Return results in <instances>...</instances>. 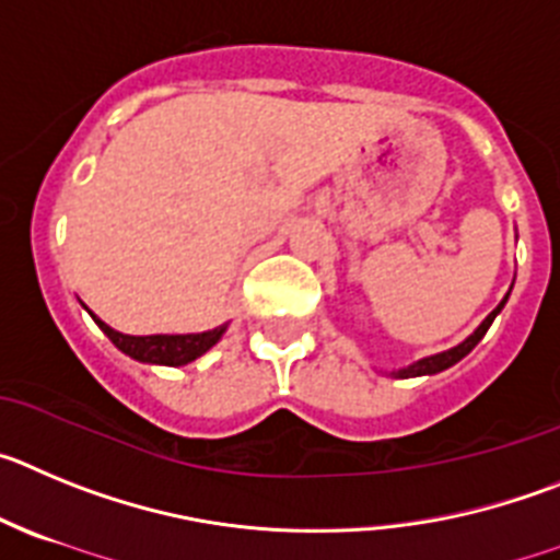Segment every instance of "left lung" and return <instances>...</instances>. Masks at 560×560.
I'll list each match as a JSON object with an SVG mask.
<instances>
[{
	"label": "left lung",
	"mask_w": 560,
	"mask_h": 560,
	"mask_svg": "<svg viewBox=\"0 0 560 560\" xmlns=\"http://www.w3.org/2000/svg\"><path fill=\"white\" fill-rule=\"evenodd\" d=\"M508 295H511V292H508ZM508 295H505V299L500 301V306H497V310H493L491 315H488L486 320H482V324L477 326L475 335H468L466 340L460 342V346H455V349H450V351H441V354L424 357V360L412 362V365H407V368H399V371H393V376H399V380H407V376H427V374H438V371H446V368H452V365H455V362H460L463 357H466L468 351L475 349L477 342H480L482 337H486L488 326H491V324H493V317H497V315H500V312H502V306H505Z\"/></svg>",
	"instance_id": "1"
}]
</instances>
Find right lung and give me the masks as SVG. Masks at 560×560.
I'll return each mask as SVG.
<instances>
[{
  "mask_svg": "<svg viewBox=\"0 0 560 560\" xmlns=\"http://www.w3.org/2000/svg\"><path fill=\"white\" fill-rule=\"evenodd\" d=\"M97 320L100 329L108 335V340L117 346L122 354L133 357L139 362H153V365H186V362L198 360L200 354L214 346V342L223 337L225 326H218L211 331H198V335H122V331L110 329L108 324H103L97 315H92Z\"/></svg>",
  "mask_w": 560,
  "mask_h": 560,
  "instance_id": "obj_1",
  "label": "right lung"
}]
</instances>
